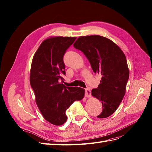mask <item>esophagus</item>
<instances>
[{"instance_id":"1","label":"esophagus","mask_w":152,"mask_h":152,"mask_svg":"<svg viewBox=\"0 0 152 152\" xmlns=\"http://www.w3.org/2000/svg\"><path fill=\"white\" fill-rule=\"evenodd\" d=\"M85 94H86V96L87 98H89L91 96V92L90 89L87 88V89H85Z\"/></svg>"}]
</instances>
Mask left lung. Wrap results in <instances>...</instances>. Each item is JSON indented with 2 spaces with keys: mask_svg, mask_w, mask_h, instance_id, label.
Listing matches in <instances>:
<instances>
[{
  "mask_svg": "<svg viewBox=\"0 0 152 152\" xmlns=\"http://www.w3.org/2000/svg\"><path fill=\"white\" fill-rule=\"evenodd\" d=\"M73 45L86 56L93 72L102 75L100 83L91 93L102 104L97 117L107 118L116 111L125 95L129 75L126 56L114 42L98 35L80 37Z\"/></svg>",
  "mask_w": 152,
  "mask_h": 152,
  "instance_id": "8db88e82",
  "label": "left lung"
}]
</instances>
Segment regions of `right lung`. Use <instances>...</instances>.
I'll use <instances>...</instances> for the list:
<instances>
[{"instance_id":"obj_1","label":"right lung","mask_w":152,"mask_h":152,"mask_svg":"<svg viewBox=\"0 0 152 152\" xmlns=\"http://www.w3.org/2000/svg\"><path fill=\"white\" fill-rule=\"evenodd\" d=\"M76 39L60 36L47 39L31 62L30 82L37 107L46 121L56 126L64 124L67 120L66 109L84 96L82 88L66 87L60 82L65 75L63 56Z\"/></svg>"}]
</instances>
